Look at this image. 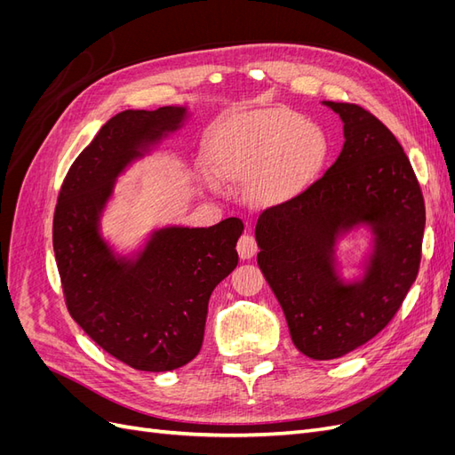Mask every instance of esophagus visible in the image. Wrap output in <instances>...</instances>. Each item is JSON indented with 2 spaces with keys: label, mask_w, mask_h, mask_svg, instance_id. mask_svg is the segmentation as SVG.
I'll return each instance as SVG.
<instances>
[{
  "label": "esophagus",
  "mask_w": 455,
  "mask_h": 455,
  "mask_svg": "<svg viewBox=\"0 0 455 455\" xmlns=\"http://www.w3.org/2000/svg\"><path fill=\"white\" fill-rule=\"evenodd\" d=\"M237 252L241 256V259H251L256 256L258 252V243L252 235H249V233H244V235L239 239L237 243Z\"/></svg>",
  "instance_id": "1"
}]
</instances>
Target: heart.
Wrapping results in <instances>:
<instances>
[{
  "instance_id": "b5f03b06",
  "label": "heart",
  "mask_w": 455,
  "mask_h": 455,
  "mask_svg": "<svg viewBox=\"0 0 455 455\" xmlns=\"http://www.w3.org/2000/svg\"><path fill=\"white\" fill-rule=\"evenodd\" d=\"M326 136L313 121L283 108L233 119L211 148V171L226 186H249L261 206L292 201L321 172Z\"/></svg>"
}]
</instances>
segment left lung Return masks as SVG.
Returning a JSON list of instances; mask_svg holds the SVG:
<instances>
[{"instance_id":"left-lung-1","label":"left lung","mask_w":455,"mask_h":455,"mask_svg":"<svg viewBox=\"0 0 455 455\" xmlns=\"http://www.w3.org/2000/svg\"><path fill=\"white\" fill-rule=\"evenodd\" d=\"M343 121L341 154L292 201L259 214L258 266L284 311L298 351L330 361L364 346L391 323L414 284L425 201L403 146L368 109L324 102ZM370 225L375 246L361 283L333 267L339 232Z\"/></svg>"}]
</instances>
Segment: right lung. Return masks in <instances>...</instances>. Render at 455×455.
Here are the masks:
<instances>
[{
  "mask_svg": "<svg viewBox=\"0 0 455 455\" xmlns=\"http://www.w3.org/2000/svg\"><path fill=\"white\" fill-rule=\"evenodd\" d=\"M184 117L186 108L163 106L109 119L72 163L52 220L72 319L106 353L142 371H169L196 359L211 294L239 264V218L211 228L157 229L132 259L116 258L99 233L116 178Z\"/></svg>",
  "mask_w": 455,
  "mask_h": 455,
  "instance_id": "1",
  "label": "right lung"
}]
</instances>
